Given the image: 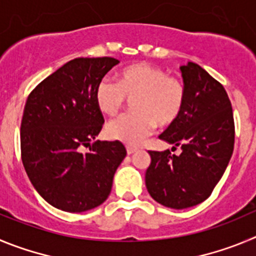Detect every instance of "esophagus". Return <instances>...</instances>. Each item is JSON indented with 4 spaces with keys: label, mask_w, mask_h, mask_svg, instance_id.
Listing matches in <instances>:
<instances>
[{
    "label": "esophagus",
    "mask_w": 256,
    "mask_h": 256,
    "mask_svg": "<svg viewBox=\"0 0 256 256\" xmlns=\"http://www.w3.org/2000/svg\"><path fill=\"white\" fill-rule=\"evenodd\" d=\"M138 148H135V146H131V145H128V146H126V152H128V154H132Z\"/></svg>",
    "instance_id": "esophagus-1"
}]
</instances>
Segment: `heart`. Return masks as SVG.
<instances>
[{"label": "heart", "instance_id": "heart-1", "mask_svg": "<svg viewBox=\"0 0 256 256\" xmlns=\"http://www.w3.org/2000/svg\"><path fill=\"white\" fill-rule=\"evenodd\" d=\"M126 98L134 112L106 126V136L128 145H139L153 132L158 124L174 122L186 102V85L167 71L149 64H135L118 72L117 82L102 79L94 100L100 114L114 117L124 108Z\"/></svg>", "mask_w": 256, "mask_h": 256}]
</instances>
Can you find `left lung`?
Masks as SVG:
<instances>
[{
    "mask_svg": "<svg viewBox=\"0 0 256 256\" xmlns=\"http://www.w3.org/2000/svg\"><path fill=\"white\" fill-rule=\"evenodd\" d=\"M186 102L178 118L160 139L181 148L149 150L145 185L156 202L174 209L194 206L210 196L234 153L232 106L223 85L194 62L180 68Z\"/></svg>",
    "mask_w": 256,
    "mask_h": 256,
    "instance_id": "obj_1",
    "label": "left lung"
}]
</instances>
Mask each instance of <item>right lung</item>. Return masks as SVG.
<instances>
[{
	"instance_id": "obj_1",
	"label": "right lung",
	"mask_w": 256,
	"mask_h": 256,
	"mask_svg": "<svg viewBox=\"0 0 256 256\" xmlns=\"http://www.w3.org/2000/svg\"><path fill=\"white\" fill-rule=\"evenodd\" d=\"M118 62L112 57L71 60L28 96L20 128L22 160L34 188L54 208L90 210L111 192L126 149L120 142L96 140L104 118L94 93Z\"/></svg>"
}]
</instances>
